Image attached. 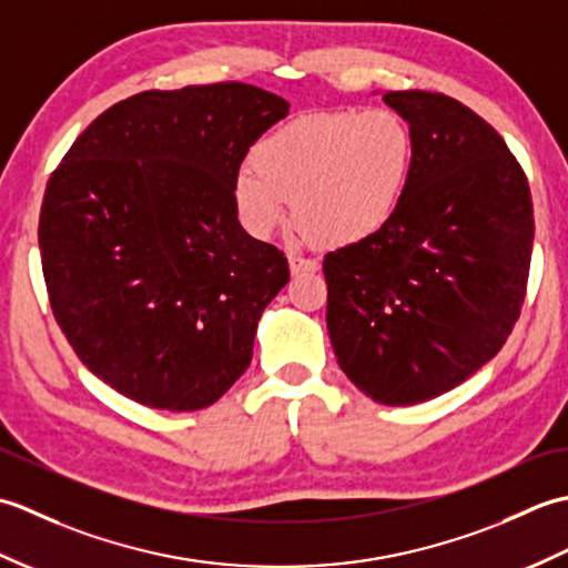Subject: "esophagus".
Listing matches in <instances>:
<instances>
[{"label":"esophagus","instance_id":"1","mask_svg":"<svg viewBox=\"0 0 568 568\" xmlns=\"http://www.w3.org/2000/svg\"><path fill=\"white\" fill-rule=\"evenodd\" d=\"M287 263H291V273L297 275V273H307V271H317L320 263L315 258H305V256H297V253H291L287 256Z\"/></svg>","mask_w":568,"mask_h":568}]
</instances>
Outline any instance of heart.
<instances>
[{"label":"heart","instance_id":"b5f03b06","mask_svg":"<svg viewBox=\"0 0 568 568\" xmlns=\"http://www.w3.org/2000/svg\"><path fill=\"white\" fill-rule=\"evenodd\" d=\"M417 134L395 110H339L300 116L261 139L251 168L234 180V210L251 236L265 239L293 212L320 246L376 236L407 197Z\"/></svg>","mask_w":568,"mask_h":568}]
</instances>
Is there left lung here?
Here are the masks:
<instances>
[{"mask_svg":"<svg viewBox=\"0 0 568 568\" xmlns=\"http://www.w3.org/2000/svg\"><path fill=\"white\" fill-rule=\"evenodd\" d=\"M417 134L407 197L376 236L324 256L327 329L361 393L415 405L496 356L525 303L529 183L486 119L442 92H385Z\"/></svg>","mask_w":568,"mask_h":568,"instance_id":"8db88e82","label":"left lung"}]
</instances>
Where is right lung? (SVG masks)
<instances>
[{
    "label": "right lung",
    "instance_id": "1",
    "mask_svg": "<svg viewBox=\"0 0 568 568\" xmlns=\"http://www.w3.org/2000/svg\"><path fill=\"white\" fill-rule=\"evenodd\" d=\"M287 110L246 82L146 90L94 119L48 178L39 246L53 317L116 393L187 413L248 368L291 268L241 229L232 192Z\"/></svg>",
    "mask_w": 568,
    "mask_h": 568
}]
</instances>
